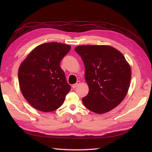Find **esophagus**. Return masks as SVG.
Returning <instances> with one entry per match:
<instances>
[{"label":"esophagus","mask_w":152,"mask_h":152,"mask_svg":"<svg viewBox=\"0 0 152 152\" xmlns=\"http://www.w3.org/2000/svg\"><path fill=\"white\" fill-rule=\"evenodd\" d=\"M80 82L79 81V80H78V81H77V82L75 84H73V86H72V87H73V89H75L76 87L79 86V84H80Z\"/></svg>","instance_id":"34e87169"}]
</instances>
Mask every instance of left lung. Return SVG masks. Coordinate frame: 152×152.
Here are the masks:
<instances>
[{"label":"left lung","instance_id":"1","mask_svg":"<svg viewBox=\"0 0 152 152\" xmlns=\"http://www.w3.org/2000/svg\"><path fill=\"white\" fill-rule=\"evenodd\" d=\"M85 66L89 93L85 107L96 113L111 111L120 104L129 88L131 70L124 55L107 45H79L75 48Z\"/></svg>","mask_w":152,"mask_h":152}]
</instances>
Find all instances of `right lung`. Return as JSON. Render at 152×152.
<instances>
[{"label": "right lung", "mask_w": 152, "mask_h": 152, "mask_svg": "<svg viewBox=\"0 0 152 152\" xmlns=\"http://www.w3.org/2000/svg\"><path fill=\"white\" fill-rule=\"evenodd\" d=\"M70 45L44 43L37 46L18 69V81L24 98L36 110L53 112L63 104L70 91L59 64Z\"/></svg>", "instance_id": "right-lung-1"}]
</instances>
